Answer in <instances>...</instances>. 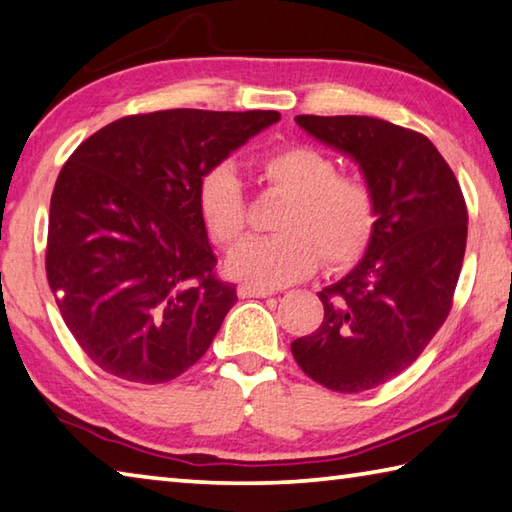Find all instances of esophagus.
Masks as SVG:
<instances>
[{
	"mask_svg": "<svg viewBox=\"0 0 512 512\" xmlns=\"http://www.w3.org/2000/svg\"><path fill=\"white\" fill-rule=\"evenodd\" d=\"M270 294H272V290H267V288H256V285H247V283L238 285V297L240 299H251V297L265 299V297H270Z\"/></svg>",
	"mask_w": 512,
	"mask_h": 512,
	"instance_id": "34e87169",
	"label": "esophagus"
}]
</instances>
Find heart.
<instances>
[{"label": "heart", "mask_w": 512, "mask_h": 512, "mask_svg": "<svg viewBox=\"0 0 512 512\" xmlns=\"http://www.w3.org/2000/svg\"><path fill=\"white\" fill-rule=\"evenodd\" d=\"M263 177L290 195L274 236H251L231 249L227 270L258 288H281L308 276L317 254L326 267L353 263L378 224V200L362 177L339 175L333 157L310 146L279 148L261 161ZM209 236L236 242L247 224L245 193L229 166L209 170L197 193Z\"/></svg>", "instance_id": "obj_1"}]
</instances>
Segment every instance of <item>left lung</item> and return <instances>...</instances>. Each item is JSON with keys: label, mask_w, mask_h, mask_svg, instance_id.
I'll return each mask as SVG.
<instances>
[{"label": "left lung", "mask_w": 512, "mask_h": 512, "mask_svg": "<svg viewBox=\"0 0 512 512\" xmlns=\"http://www.w3.org/2000/svg\"><path fill=\"white\" fill-rule=\"evenodd\" d=\"M294 121L360 166L378 224L360 263L319 292L324 321L294 339L292 355L326 389L369 391L414 364L450 315L468 209L452 168L423 134L373 116Z\"/></svg>", "instance_id": "obj_1"}]
</instances>
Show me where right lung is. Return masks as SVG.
I'll use <instances>...</instances> for the list:
<instances>
[{
  "mask_svg": "<svg viewBox=\"0 0 512 512\" xmlns=\"http://www.w3.org/2000/svg\"><path fill=\"white\" fill-rule=\"evenodd\" d=\"M279 112L123 116L74 150L51 195L47 279L89 360L159 384L209 351L236 285L215 276L202 177Z\"/></svg>",
  "mask_w": 512,
  "mask_h": 512,
  "instance_id": "right-lung-1",
  "label": "right lung"
}]
</instances>
